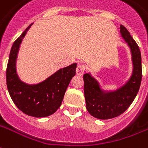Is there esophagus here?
<instances>
[{
    "label": "esophagus",
    "mask_w": 148,
    "mask_h": 148,
    "mask_svg": "<svg viewBox=\"0 0 148 148\" xmlns=\"http://www.w3.org/2000/svg\"><path fill=\"white\" fill-rule=\"evenodd\" d=\"M84 73H85V66L82 64L77 65V68H76V74L78 76H82Z\"/></svg>",
    "instance_id": "esophagus-1"
}]
</instances>
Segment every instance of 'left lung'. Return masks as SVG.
<instances>
[{
  "instance_id": "left-lung-1",
  "label": "left lung",
  "mask_w": 148,
  "mask_h": 148,
  "mask_svg": "<svg viewBox=\"0 0 148 148\" xmlns=\"http://www.w3.org/2000/svg\"><path fill=\"white\" fill-rule=\"evenodd\" d=\"M121 37L130 48L132 71L129 79L113 90L104 89L90 72L84 74V93L88 113L98 119L118 117L128 109L138 93L142 79L141 53L137 44L124 26H120Z\"/></svg>"
}]
</instances>
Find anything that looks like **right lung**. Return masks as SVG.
Returning <instances> with one entry per match:
<instances>
[{"label": "right lung", "mask_w": 148, "mask_h": 148, "mask_svg": "<svg viewBox=\"0 0 148 148\" xmlns=\"http://www.w3.org/2000/svg\"><path fill=\"white\" fill-rule=\"evenodd\" d=\"M32 25L30 24L12 45L8 63L6 81L9 95L16 107L27 115L43 118L55 113L60 107L70 82L75 75L77 63L59 69L37 84L22 81L17 72V58L22 41Z\"/></svg>", "instance_id": "right-lung-1"}]
</instances>
